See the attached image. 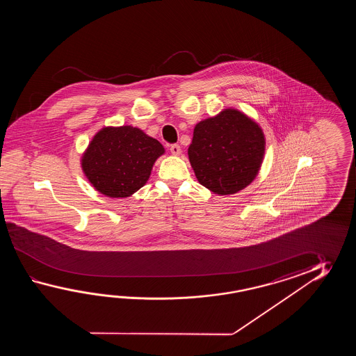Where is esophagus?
Masks as SVG:
<instances>
[{"label":"esophagus","mask_w":356,"mask_h":356,"mask_svg":"<svg viewBox=\"0 0 356 356\" xmlns=\"http://www.w3.org/2000/svg\"><path fill=\"white\" fill-rule=\"evenodd\" d=\"M170 152H172L173 155H181V146L178 144L170 145Z\"/></svg>","instance_id":"1"}]
</instances>
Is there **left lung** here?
Masks as SVG:
<instances>
[{"label":"left lung","mask_w":356,"mask_h":356,"mask_svg":"<svg viewBox=\"0 0 356 356\" xmlns=\"http://www.w3.org/2000/svg\"><path fill=\"white\" fill-rule=\"evenodd\" d=\"M261 127L236 109L197 123L188 147L198 181L218 195H233L257 175L265 154Z\"/></svg>","instance_id":"obj_1"}]
</instances>
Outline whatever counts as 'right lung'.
<instances>
[{"mask_svg": "<svg viewBox=\"0 0 356 356\" xmlns=\"http://www.w3.org/2000/svg\"><path fill=\"white\" fill-rule=\"evenodd\" d=\"M164 147L131 126L104 127L83 152L81 165L97 191L108 197H129L149 179Z\"/></svg>", "mask_w": 356, "mask_h": 356, "instance_id": "1", "label": "right lung"}]
</instances>
